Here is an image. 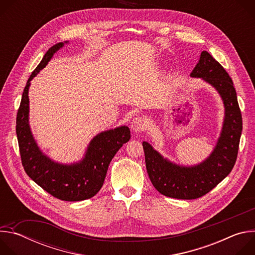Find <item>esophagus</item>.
<instances>
[{"mask_svg":"<svg viewBox=\"0 0 255 255\" xmlns=\"http://www.w3.org/2000/svg\"><path fill=\"white\" fill-rule=\"evenodd\" d=\"M130 126H131V129L134 132H140V131H143L145 128H146L147 121L144 117L136 116L135 118H133Z\"/></svg>","mask_w":255,"mask_h":255,"instance_id":"obj_1","label":"esophagus"}]
</instances>
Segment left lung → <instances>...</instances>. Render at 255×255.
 <instances>
[{
	"mask_svg": "<svg viewBox=\"0 0 255 255\" xmlns=\"http://www.w3.org/2000/svg\"><path fill=\"white\" fill-rule=\"evenodd\" d=\"M191 77L201 78L210 84L223 100L225 118L213 152L197 165L183 166L163 158L148 142L142 143L147 173L153 187L163 196L181 200L203 197L231 172L242 132V116L236 91L225 68L209 52L203 51Z\"/></svg>",
	"mask_w": 255,
	"mask_h": 255,
	"instance_id": "left-lung-1",
	"label": "left lung"
}]
</instances>
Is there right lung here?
I'll return each mask as SVG.
<instances>
[{"mask_svg": "<svg viewBox=\"0 0 255 255\" xmlns=\"http://www.w3.org/2000/svg\"><path fill=\"white\" fill-rule=\"evenodd\" d=\"M63 44L59 42L49 48L28 79L17 113L16 133L22 165L29 177L54 198L77 202L90 199L101 190L109 164L131 135L127 126L101 132L91 140L85 157L72 164L55 162L39 149L29 126L30 82Z\"/></svg>", "mask_w": 255, "mask_h": 255, "instance_id": "1", "label": "right lung"}]
</instances>
